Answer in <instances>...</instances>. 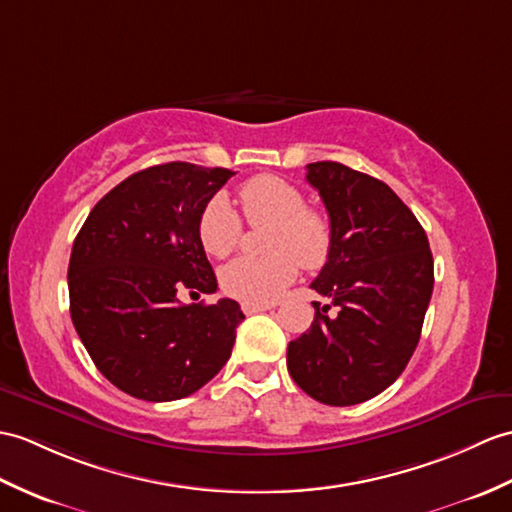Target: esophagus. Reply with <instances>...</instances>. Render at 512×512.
I'll return each mask as SVG.
<instances>
[{
	"mask_svg": "<svg viewBox=\"0 0 512 512\" xmlns=\"http://www.w3.org/2000/svg\"><path fill=\"white\" fill-rule=\"evenodd\" d=\"M244 314H257V312H268L272 310V305H253V303H244L242 305Z\"/></svg>",
	"mask_w": 512,
	"mask_h": 512,
	"instance_id": "1",
	"label": "esophagus"
}]
</instances>
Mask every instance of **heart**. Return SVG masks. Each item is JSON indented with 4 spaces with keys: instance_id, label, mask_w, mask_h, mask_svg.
Here are the masks:
<instances>
[{
    "instance_id": "b5f03b06",
    "label": "heart",
    "mask_w": 512,
    "mask_h": 512,
    "mask_svg": "<svg viewBox=\"0 0 512 512\" xmlns=\"http://www.w3.org/2000/svg\"><path fill=\"white\" fill-rule=\"evenodd\" d=\"M248 222H270L268 257H237L220 270L222 290L244 303H272L296 279V261L316 270L331 253V227L323 213L305 207V196L283 178L261 174L240 189ZM196 233L211 257H227L240 244L242 220L227 196L216 194L200 209Z\"/></svg>"
}]
</instances>
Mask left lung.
I'll use <instances>...</instances> for the list:
<instances>
[{
	"instance_id": "8db88e82",
	"label": "left lung",
	"mask_w": 512,
	"mask_h": 512,
	"mask_svg": "<svg viewBox=\"0 0 512 512\" xmlns=\"http://www.w3.org/2000/svg\"><path fill=\"white\" fill-rule=\"evenodd\" d=\"M305 178L329 213L331 253L310 285L329 303H312V327L288 344V371L312 399L355 406L395 382L417 349L434 259L386 183L336 161L310 163Z\"/></svg>"
}]
</instances>
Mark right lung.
I'll list each match as a JSON object with an SVG mask.
<instances>
[{"label":"right lung","instance_id":"1","mask_svg":"<svg viewBox=\"0 0 512 512\" xmlns=\"http://www.w3.org/2000/svg\"><path fill=\"white\" fill-rule=\"evenodd\" d=\"M235 172L172 161L135 172L89 213L71 248L69 312L98 371L126 395L174 401L231 358L240 305H183L218 290L200 209Z\"/></svg>","mask_w":512,"mask_h":512}]
</instances>
